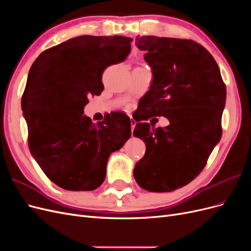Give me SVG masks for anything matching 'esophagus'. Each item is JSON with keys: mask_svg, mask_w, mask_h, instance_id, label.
<instances>
[{"mask_svg": "<svg viewBox=\"0 0 251 251\" xmlns=\"http://www.w3.org/2000/svg\"><path fill=\"white\" fill-rule=\"evenodd\" d=\"M136 126V121L134 120V119H132L131 118V130H132V132H133V130H134V127Z\"/></svg>", "mask_w": 251, "mask_h": 251, "instance_id": "1", "label": "esophagus"}]
</instances>
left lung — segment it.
Here are the masks:
<instances>
[{"mask_svg":"<svg viewBox=\"0 0 251 251\" xmlns=\"http://www.w3.org/2000/svg\"><path fill=\"white\" fill-rule=\"evenodd\" d=\"M153 80L141 98L133 135L146 143L134 178L143 189L173 192L188 184L204 169L221 139L226 87L210 53L192 40L137 36ZM164 116L170 125L155 129L142 120Z\"/></svg>","mask_w":251,"mask_h":251,"instance_id":"1","label":"left lung"}]
</instances>
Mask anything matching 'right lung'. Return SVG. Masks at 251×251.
Segmentation results:
<instances>
[{"label":"right lung","instance_id":"obj_1","mask_svg":"<svg viewBox=\"0 0 251 251\" xmlns=\"http://www.w3.org/2000/svg\"><path fill=\"white\" fill-rule=\"evenodd\" d=\"M132 41L80 35L45 50L30 68L22 96L30 153L53 183L67 191L100 186L111 153L131 137L126 114L93 124L83 108L90 95H100L102 72L124 62Z\"/></svg>","mask_w":251,"mask_h":251}]
</instances>
